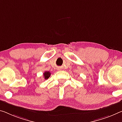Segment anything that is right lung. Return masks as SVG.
<instances>
[{
  "label": "right lung",
  "instance_id": "right-lung-1",
  "mask_svg": "<svg viewBox=\"0 0 122 122\" xmlns=\"http://www.w3.org/2000/svg\"><path fill=\"white\" fill-rule=\"evenodd\" d=\"M51 73L50 72V71H44L43 73V77L46 80V79H48L50 76H51Z\"/></svg>",
  "mask_w": 122,
  "mask_h": 122
}]
</instances>
